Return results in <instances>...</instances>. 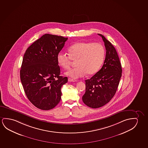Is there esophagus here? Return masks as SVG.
<instances>
[{"label":"esophagus","mask_w":148,"mask_h":148,"mask_svg":"<svg viewBox=\"0 0 148 148\" xmlns=\"http://www.w3.org/2000/svg\"><path fill=\"white\" fill-rule=\"evenodd\" d=\"M69 82H77V80L72 79H71V78H69Z\"/></svg>","instance_id":"34e87169"}]
</instances>
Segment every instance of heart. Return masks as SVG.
<instances>
[{
	"label": "heart",
	"mask_w": 148,
	"mask_h": 148,
	"mask_svg": "<svg viewBox=\"0 0 148 148\" xmlns=\"http://www.w3.org/2000/svg\"><path fill=\"white\" fill-rule=\"evenodd\" d=\"M69 55L60 52L58 54L57 61L62 68L69 69L73 61H76L74 69H70L65 75L73 79L82 77L87 74L91 75L99 71L104 62L105 49L99 43L78 42L69 49Z\"/></svg>",
	"instance_id": "heart-1"
}]
</instances>
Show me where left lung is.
Returning <instances> with one entry per match:
<instances>
[{"instance_id": "1", "label": "left lung", "mask_w": 148, "mask_h": 148, "mask_svg": "<svg viewBox=\"0 0 148 148\" xmlns=\"http://www.w3.org/2000/svg\"><path fill=\"white\" fill-rule=\"evenodd\" d=\"M106 49V57L101 69L90 79L85 80L86 91L82 97L84 104L92 108L107 104L117 90L122 69L117 51L101 34Z\"/></svg>"}]
</instances>
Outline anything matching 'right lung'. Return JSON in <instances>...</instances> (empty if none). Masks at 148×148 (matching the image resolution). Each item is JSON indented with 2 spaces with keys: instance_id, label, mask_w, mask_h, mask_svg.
Returning a JSON list of instances; mask_svg holds the SVG:
<instances>
[{
  "instance_id": "obj_1",
  "label": "right lung",
  "mask_w": 148,
  "mask_h": 148,
  "mask_svg": "<svg viewBox=\"0 0 148 148\" xmlns=\"http://www.w3.org/2000/svg\"><path fill=\"white\" fill-rule=\"evenodd\" d=\"M67 38L47 34L27 48L23 58L20 79L27 99L43 110L54 108L59 103L61 88L68 81L60 76L57 55Z\"/></svg>"
}]
</instances>
